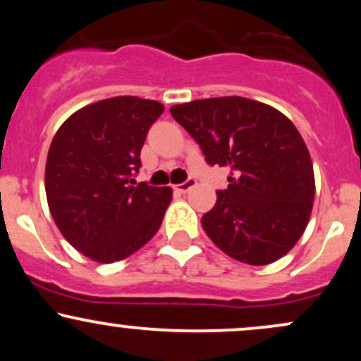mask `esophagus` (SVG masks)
Here are the masks:
<instances>
[{
  "label": "esophagus",
  "mask_w": 361,
  "mask_h": 361,
  "mask_svg": "<svg viewBox=\"0 0 361 361\" xmlns=\"http://www.w3.org/2000/svg\"><path fill=\"white\" fill-rule=\"evenodd\" d=\"M195 185H197V181H195L193 178H188V180H186L185 183L175 185V190H176V192H180V193H186V192H188V190H192Z\"/></svg>",
  "instance_id": "34e87169"
}]
</instances>
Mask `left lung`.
<instances>
[{"label":"left lung","mask_w":361,"mask_h":361,"mask_svg":"<svg viewBox=\"0 0 361 361\" xmlns=\"http://www.w3.org/2000/svg\"><path fill=\"white\" fill-rule=\"evenodd\" d=\"M209 164L229 168L202 227L219 250L241 263L270 264L295 246L312 212L316 180L300 132L273 106L219 97L171 106Z\"/></svg>","instance_id":"8db88e82"}]
</instances>
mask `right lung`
I'll return each instance as SVG.
<instances>
[{
  "instance_id": "right-lung-1",
  "label": "right lung",
  "mask_w": 361,
  "mask_h": 361,
  "mask_svg": "<svg viewBox=\"0 0 361 361\" xmlns=\"http://www.w3.org/2000/svg\"><path fill=\"white\" fill-rule=\"evenodd\" d=\"M164 105L137 97L91 103L54 135L45 163V195L54 222L74 250L115 263L151 241L173 190L135 185L140 149Z\"/></svg>"
}]
</instances>
